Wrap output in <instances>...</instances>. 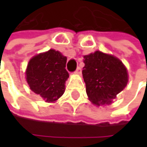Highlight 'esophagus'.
I'll use <instances>...</instances> for the list:
<instances>
[{"mask_svg":"<svg viewBox=\"0 0 147 147\" xmlns=\"http://www.w3.org/2000/svg\"><path fill=\"white\" fill-rule=\"evenodd\" d=\"M75 72L77 74H81V72H82V68H81L80 66H78V67L76 68V71H75Z\"/></svg>","mask_w":147,"mask_h":147,"instance_id":"1","label":"esophagus"}]
</instances>
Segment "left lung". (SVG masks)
Returning <instances> with one entry per match:
<instances>
[{
    "label": "left lung",
    "instance_id": "1",
    "mask_svg": "<svg viewBox=\"0 0 147 147\" xmlns=\"http://www.w3.org/2000/svg\"><path fill=\"white\" fill-rule=\"evenodd\" d=\"M83 58L82 76L89 100L96 105L110 104L127 85L125 66L116 57L100 51Z\"/></svg>",
    "mask_w": 147,
    "mask_h": 147
}]
</instances>
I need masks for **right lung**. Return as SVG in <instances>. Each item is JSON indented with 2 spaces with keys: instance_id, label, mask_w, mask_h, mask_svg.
<instances>
[{
  "instance_id": "1",
  "label": "right lung",
  "mask_w": 147,
  "mask_h": 147,
  "mask_svg": "<svg viewBox=\"0 0 147 147\" xmlns=\"http://www.w3.org/2000/svg\"><path fill=\"white\" fill-rule=\"evenodd\" d=\"M66 60V57L53 49L33 57L26 70L30 89L47 102L57 100L64 94L65 83L69 77L65 70Z\"/></svg>"
}]
</instances>
